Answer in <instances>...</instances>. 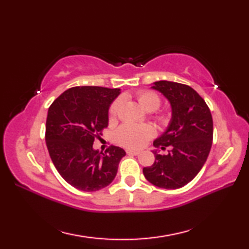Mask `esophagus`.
Instances as JSON below:
<instances>
[{
  "label": "esophagus",
  "mask_w": 249,
  "mask_h": 249,
  "mask_svg": "<svg viewBox=\"0 0 249 249\" xmlns=\"http://www.w3.org/2000/svg\"><path fill=\"white\" fill-rule=\"evenodd\" d=\"M127 154H131V155H139L140 151H135V150H127L126 151Z\"/></svg>",
  "instance_id": "obj_1"
}]
</instances>
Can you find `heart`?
<instances>
[{
  "instance_id": "obj_1",
  "label": "heart",
  "mask_w": 249,
  "mask_h": 249,
  "mask_svg": "<svg viewBox=\"0 0 249 249\" xmlns=\"http://www.w3.org/2000/svg\"><path fill=\"white\" fill-rule=\"evenodd\" d=\"M141 107L146 111H154L160 108L161 99L160 95L153 91H140L137 94ZM121 100L115 99L111 104L109 109V114L111 119H114L118 115L121 109ZM156 120L162 126H166L170 122V115L166 112H160L156 114ZM154 134V129L150 125H136V124H124L118 129L115 134L116 141L120 144L131 149H137L143 145Z\"/></svg>"
}]
</instances>
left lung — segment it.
<instances>
[{
	"label": "left lung",
	"mask_w": 249,
	"mask_h": 249,
	"mask_svg": "<svg viewBox=\"0 0 249 249\" xmlns=\"http://www.w3.org/2000/svg\"><path fill=\"white\" fill-rule=\"evenodd\" d=\"M170 102L172 119L167 130L154 141L167 155L154 152L155 161L143 168L145 178L157 187L181 188L202 169L213 142V119L204 99L186 84L157 81L152 87Z\"/></svg>",
	"instance_id": "8db88e82"
}]
</instances>
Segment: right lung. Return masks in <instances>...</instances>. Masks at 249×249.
Here are the masks:
<instances>
[{"mask_svg":"<svg viewBox=\"0 0 249 249\" xmlns=\"http://www.w3.org/2000/svg\"><path fill=\"white\" fill-rule=\"evenodd\" d=\"M120 89L75 87L62 93L48 110L46 144L51 160L65 181L82 192H96L113 181L123 149H93L94 140L108 126L110 104Z\"/></svg>","mask_w":249,"mask_h":249,"instance_id":"obj_1","label":"right lung"}]
</instances>
